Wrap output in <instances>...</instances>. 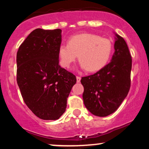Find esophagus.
I'll use <instances>...</instances> for the list:
<instances>
[{
    "label": "esophagus",
    "mask_w": 149,
    "mask_h": 149,
    "mask_svg": "<svg viewBox=\"0 0 149 149\" xmlns=\"http://www.w3.org/2000/svg\"><path fill=\"white\" fill-rule=\"evenodd\" d=\"M76 80H77V83H80V80H81V78L80 76H76Z\"/></svg>",
    "instance_id": "esophagus-1"
}]
</instances>
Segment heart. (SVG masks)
<instances>
[{
	"label": "heart",
	"mask_w": 149,
	"mask_h": 149,
	"mask_svg": "<svg viewBox=\"0 0 149 149\" xmlns=\"http://www.w3.org/2000/svg\"><path fill=\"white\" fill-rule=\"evenodd\" d=\"M113 52L110 40L96 34L84 33L73 36L68 45H61L58 49L60 64L69 68L78 56L81 69L89 72L100 71L107 65Z\"/></svg>",
	"instance_id": "b5f03b06"
}]
</instances>
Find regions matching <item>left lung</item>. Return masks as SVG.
Instances as JSON below:
<instances>
[{
    "mask_svg": "<svg viewBox=\"0 0 149 149\" xmlns=\"http://www.w3.org/2000/svg\"><path fill=\"white\" fill-rule=\"evenodd\" d=\"M115 52L109 64L95 74L83 77V99L93 115L105 117L118 109L130 88L132 57L125 40L117 33Z\"/></svg>",
    "mask_w": 149,
    "mask_h": 149,
    "instance_id": "left-lung-1",
    "label": "left lung"
}]
</instances>
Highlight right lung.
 <instances>
[{
  "label": "right lung",
  "mask_w": 149,
  "mask_h": 149,
  "mask_svg": "<svg viewBox=\"0 0 149 149\" xmlns=\"http://www.w3.org/2000/svg\"><path fill=\"white\" fill-rule=\"evenodd\" d=\"M61 30L36 29L17 53V81L29 109L42 120L59 119L65 112L76 78L59 64Z\"/></svg>",
  "instance_id": "add662e5"
}]
</instances>
